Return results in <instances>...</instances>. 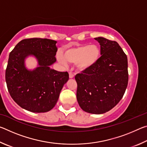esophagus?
I'll return each mask as SVG.
<instances>
[{"instance_id":"34e87169","label":"esophagus","mask_w":147,"mask_h":147,"mask_svg":"<svg viewBox=\"0 0 147 147\" xmlns=\"http://www.w3.org/2000/svg\"><path fill=\"white\" fill-rule=\"evenodd\" d=\"M69 78H74V74L72 73V72H69Z\"/></svg>"}]
</instances>
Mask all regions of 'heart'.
<instances>
[{
    "label": "heart",
    "instance_id": "heart-1",
    "mask_svg": "<svg viewBox=\"0 0 147 147\" xmlns=\"http://www.w3.org/2000/svg\"><path fill=\"white\" fill-rule=\"evenodd\" d=\"M100 56V50L96 45H82L66 50L63 55L58 53L57 58L61 64L75 63L76 67L80 71L88 70L98 61Z\"/></svg>",
    "mask_w": 147,
    "mask_h": 147
}]
</instances>
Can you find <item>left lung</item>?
Masks as SVG:
<instances>
[{"instance_id": "obj_1", "label": "left lung", "mask_w": 147, "mask_h": 147, "mask_svg": "<svg viewBox=\"0 0 147 147\" xmlns=\"http://www.w3.org/2000/svg\"><path fill=\"white\" fill-rule=\"evenodd\" d=\"M100 45L101 56L93 67L77 74L76 98L88 113L102 114L110 110L123 98L128 86V59L115 41L94 38Z\"/></svg>"}]
</instances>
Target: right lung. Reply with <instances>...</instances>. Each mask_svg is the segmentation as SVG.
<instances>
[{
	"label": "right lung",
	"mask_w": 147,
	"mask_h": 147,
	"mask_svg": "<svg viewBox=\"0 0 147 147\" xmlns=\"http://www.w3.org/2000/svg\"><path fill=\"white\" fill-rule=\"evenodd\" d=\"M57 42L49 39H24L9 53L6 69V82L9 94L22 108L34 113L51 110L68 81L67 72L50 67L56 61ZM34 55L39 67L28 70L24 65L27 56Z\"/></svg>",
	"instance_id": "add662e5"
}]
</instances>
